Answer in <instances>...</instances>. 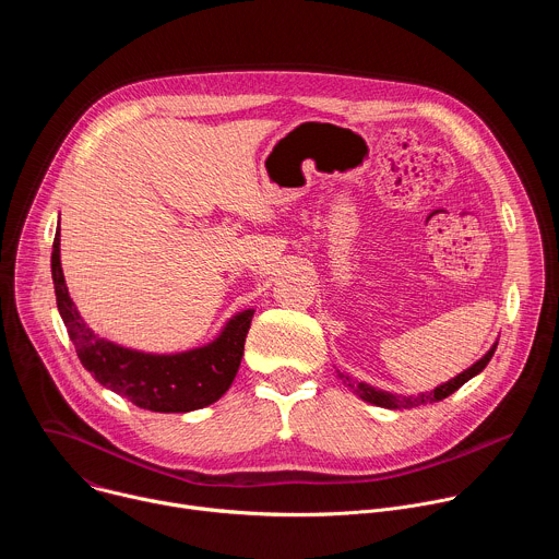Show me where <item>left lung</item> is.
<instances>
[{
  "mask_svg": "<svg viewBox=\"0 0 559 559\" xmlns=\"http://www.w3.org/2000/svg\"><path fill=\"white\" fill-rule=\"evenodd\" d=\"M498 345H493L480 360H477L473 367H468L466 371L457 373L453 380L436 386L433 391L429 393H418V395H395V393H389V391H382V389H376L371 384H365V382H352L347 376H341L345 380L347 386L354 389L356 395H360L365 403H371L376 407H384V409H412V407H423V405H429V403H438V401H444L447 395H451L453 391H457L464 382H468L473 376L480 373L489 360L493 358V352H496Z\"/></svg>",
  "mask_w": 559,
  "mask_h": 559,
  "instance_id": "left-lung-1",
  "label": "left lung"
}]
</instances>
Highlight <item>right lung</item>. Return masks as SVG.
Here are the masks:
<instances>
[{
  "instance_id": "right-lung-1",
  "label": "right lung",
  "mask_w": 559,
  "mask_h": 559,
  "mask_svg": "<svg viewBox=\"0 0 559 559\" xmlns=\"http://www.w3.org/2000/svg\"><path fill=\"white\" fill-rule=\"evenodd\" d=\"M52 283L61 321L79 360L93 378L141 409L186 414L216 403L229 389L243 358L254 309L236 313L221 336L181 354H143L99 338L79 316L59 261V227L52 243Z\"/></svg>"
}]
</instances>
